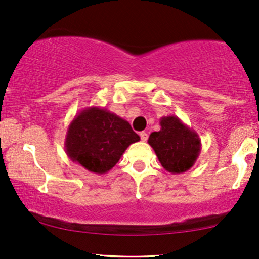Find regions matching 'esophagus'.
Returning a JSON list of instances; mask_svg holds the SVG:
<instances>
[{"mask_svg":"<svg viewBox=\"0 0 259 259\" xmlns=\"http://www.w3.org/2000/svg\"><path fill=\"white\" fill-rule=\"evenodd\" d=\"M147 138H148V136H147L146 132H140V139H141V140L146 141Z\"/></svg>","mask_w":259,"mask_h":259,"instance_id":"esophagus-1","label":"esophagus"}]
</instances>
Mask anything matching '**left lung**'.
I'll use <instances>...</instances> for the list:
<instances>
[{
  "label": "left lung",
  "instance_id": "left-lung-1",
  "mask_svg": "<svg viewBox=\"0 0 259 259\" xmlns=\"http://www.w3.org/2000/svg\"><path fill=\"white\" fill-rule=\"evenodd\" d=\"M160 126V131L151 133L148 144L161 166L173 175L189 171L201 150L198 133L175 115L162 116Z\"/></svg>",
  "mask_w": 259,
  "mask_h": 259
}]
</instances>
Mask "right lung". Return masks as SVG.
I'll list each match as a JSON object with an SVG mask.
<instances>
[{
  "label": "right lung",
  "instance_id": "right-lung-1",
  "mask_svg": "<svg viewBox=\"0 0 259 259\" xmlns=\"http://www.w3.org/2000/svg\"><path fill=\"white\" fill-rule=\"evenodd\" d=\"M140 140L130 122L107 109L92 106L69 123L65 139L68 158L97 175L114 167L131 144Z\"/></svg>",
  "mask_w": 259,
  "mask_h": 259
}]
</instances>
